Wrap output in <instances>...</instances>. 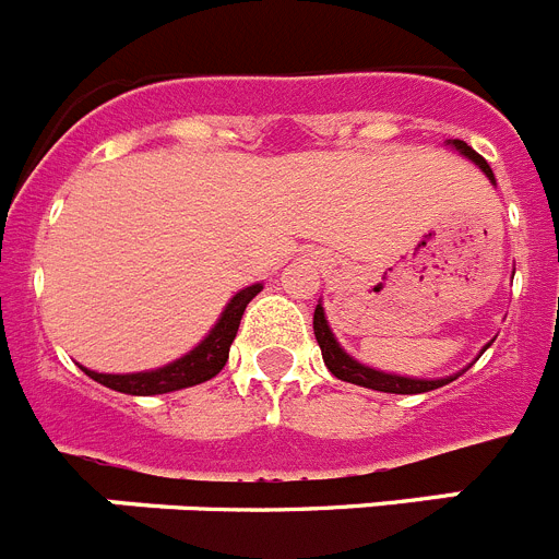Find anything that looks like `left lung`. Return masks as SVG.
I'll use <instances>...</instances> for the list:
<instances>
[{
  "instance_id": "1",
  "label": "left lung",
  "mask_w": 559,
  "mask_h": 559,
  "mask_svg": "<svg viewBox=\"0 0 559 559\" xmlns=\"http://www.w3.org/2000/svg\"><path fill=\"white\" fill-rule=\"evenodd\" d=\"M448 145L453 147V151H459L464 156V159H471L473 165L478 167V170L490 179V185H496V176H492L490 165L478 156L476 151H473L467 142L462 140H448ZM313 333H316V341H319V347H322V358H324V367L330 369V372L335 374L338 380H347V383H355V386H364V389H374V392H389V394H423V392H431V389H439L445 386V383H451V380H456L459 374H464L467 369H462V372L456 374H445V378H408V374H394V372H383V369H374V367H367V364H360V360H355L353 355L347 353V349L341 347L338 338L333 335V330H330L328 324V316H324V308L322 302L316 305V313H313ZM490 347V344H487ZM484 347V349H487ZM481 349V353H484ZM478 353V355H481Z\"/></svg>"
}]
</instances>
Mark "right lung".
Listing matches in <instances>:
<instances>
[{
    "mask_svg": "<svg viewBox=\"0 0 559 559\" xmlns=\"http://www.w3.org/2000/svg\"><path fill=\"white\" fill-rule=\"evenodd\" d=\"M260 290H263V283H254L249 285V288L237 290L229 302H226L218 322L212 324L210 333L204 335V341H199L190 353L170 360V364H165V367L145 369V372H128V374L95 372V369H86V367L81 369L92 380L103 383V386L122 394H136V397H151V394H167V392H179V389H187V386H199V383L215 378V374L226 367L229 347L237 335V328H240L246 305H249Z\"/></svg>",
    "mask_w": 559,
    "mask_h": 559,
    "instance_id": "right-lung-1",
    "label": "right lung"
}]
</instances>
